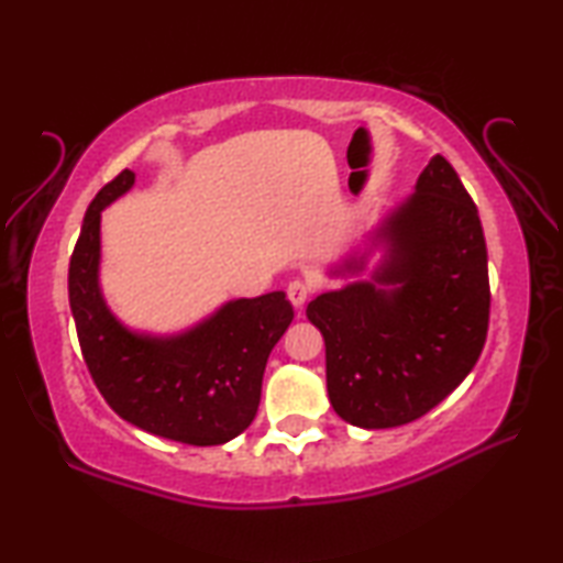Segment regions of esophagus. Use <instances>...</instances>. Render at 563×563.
Instances as JSON below:
<instances>
[{"label":"esophagus","instance_id":"34e87169","mask_svg":"<svg viewBox=\"0 0 563 563\" xmlns=\"http://www.w3.org/2000/svg\"><path fill=\"white\" fill-rule=\"evenodd\" d=\"M312 295V283L295 278L288 283V300L295 305V308H302L308 298Z\"/></svg>","mask_w":563,"mask_h":563}]
</instances>
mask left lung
I'll return each instance as SVG.
<instances>
[{
  "instance_id": "left-lung-1",
  "label": "left lung",
  "mask_w": 563,
  "mask_h": 563,
  "mask_svg": "<svg viewBox=\"0 0 563 563\" xmlns=\"http://www.w3.org/2000/svg\"><path fill=\"white\" fill-rule=\"evenodd\" d=\"M373 283L322 292L308 320L325 338L332 409L362 430L415 422L460 387L489 328L487 243L476 206L444 156L377 231ZM345 261L338 273H357Z\"/></svg>"
}]
</instances>
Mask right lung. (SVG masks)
<instances>
[{"mask_svg": "<svg viewBox=\"0 0 563 563\" xmlns=\"http://www.w3.org/2000/svg\"><path fill=\"white\" fill-rule=\"evenodd\" d=\"M133 170L103 186L84 216L69 263V305L93 385L121 419L166 440L213 446L247 430L265 362L292 322L285 292L225 302L176 338L139 335L111 316L99 290L101 211L133 186Z\"/></svg>", "mask_w": 563, "mask_h": 563, "instance_id": "obj_1", "label": "right lung"}]
</instances>
